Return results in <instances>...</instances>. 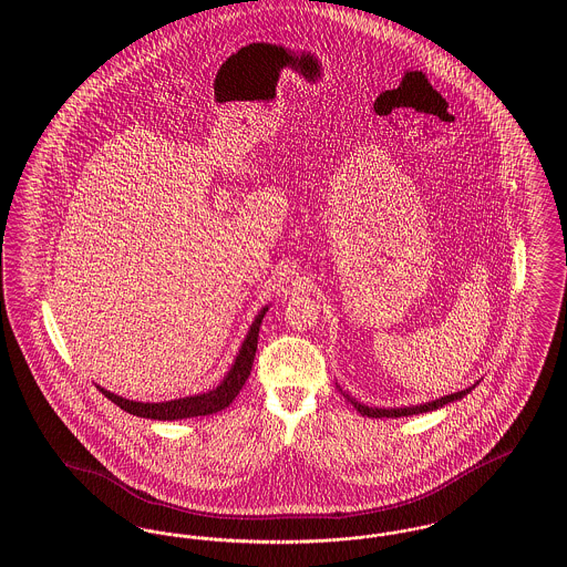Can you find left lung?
Wrapping results in <instances>:
<instances>
[{"instance_id": "8db88e82", "label": "left lung", "mask_w": 567, "mask_h": 567, "mask_svg": "<svg viewBox=\"0 0 567 567\" xmlns=\"http://www.w3.org/2000/svg\"><path fill=\"white\" fill-rule=\"evenodd\" d=\"M472 389H474V386H470V389H465V391H458V393H451V395L440 398V400L430 402V404L412 405V408H391V410H384V408H370V405H363L359 404V402H354V400L349 398V395H347V398H349V402L357 408V412H361L363 416H372V419H382V416H386V419H398V416H410V414H421V412L437 410V408H442V405L451 404V402H455V400H461V398H463V395H467Z\"/></svg>"}]
</instances>
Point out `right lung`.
<instances>
[{
	"mask_svg": "<svg viewBox=\"0 0 567 567\" xmlns=\"http://www.w3.org/2000/svg\"><path fill=\"white\" fill-rule=\"evenodd\" d=\"M268 308H264L255 323L250 324V331L244 340L243 349L236 357V363L231 365L229 374L225 380L208 393L202 395H193V398H183V400H172V402H159V404H142V402H130L123 400L114 393H110L106 389L97 386L112 404L118 405L121 410L142 416V419H157V421H176V419H190V416H208L216 414L220 410H225L227 405L236 400V395L240 393L244 382L250 377L252 370V361H255V352H257V338H259V327L266 317Z\"/></svg>",
	"mask_w": 567,
	"mask_h": 567,
	"instance_id": "right-lung-1",
	"label": "right lung"
}]
</instances>
